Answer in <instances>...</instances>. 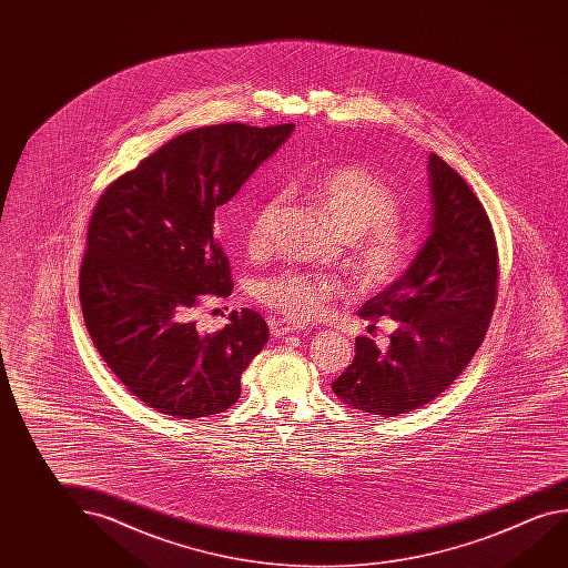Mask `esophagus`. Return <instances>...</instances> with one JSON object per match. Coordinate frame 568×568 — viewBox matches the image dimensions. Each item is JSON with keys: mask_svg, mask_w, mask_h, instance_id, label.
<instances>
[{"mask_svg": "<svg viewBox=\"0 0 568 568\" xmlns=\"http://www.w3.org/2000/svg\"><path fill=\"white\" fill-rule=\"evenodd\" d=\"M271 335L283 336L287 333H295V331H303L305 326L298 325V323H291L285 318H270Z\"/></svg>", "mask_w": 568, "mask_h": 568, "instance_id": "obj_1", "label": "esophagus"}]
</instances>
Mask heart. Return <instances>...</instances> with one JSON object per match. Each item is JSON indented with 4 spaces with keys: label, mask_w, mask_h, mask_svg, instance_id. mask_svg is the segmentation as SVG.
<instances>
[{
    "label": "heart",
    "mask_w": 568,
    "mask_h": 568,
    "mask_svg": "<svg viewBox=\"0 0 568 568\" xmlns=\"http://www.w3.org/2000/svg\"><path fill=\"white\" fill-rule=\"evenodd\" d=\"M307 195L333 230L351 240L354 273L363 287H384L400 277L414 247V230L398 215V195L376 172L361 164L333 168L316 178ZM281 205L277 194L255 205L245 225V243L253 255L270 250ZM346 291V283L335 275L285 271L263 281L257 295L273 311L305 323L323 315Z\"/></svg>",
    "instance_id": "obj_1"
}]
</instances>
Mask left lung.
<instances>
[{
  "mask_svg": "<svg viewBox=\"0 0 568 568\" xmlns=\"http://www.w3.org/2000/svg\"><path fill=\"white\" fill-rule=\"evenodd\" d=\"M432 232L400 280L358 315L396 321L386 351L358 336L336 396L382 418L400 416L446 390L484 343L497 301V243L484 205L464 178L429 154ZM374 328V325H371Z\"/></svg>",
  "mask_w": 568,
  "mask_h": 568,
  "instance_id": "obj_1",
  "label": "left lung"
}]
</instances>
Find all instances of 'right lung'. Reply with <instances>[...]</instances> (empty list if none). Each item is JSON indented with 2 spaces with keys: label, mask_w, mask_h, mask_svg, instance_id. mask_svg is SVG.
I'll use <instances>...</instances> for the list:
<instances>
[{
  "label": "right lung",
  "mask_w": 568,
  "mask_h": 568,
  "mask_svg": "<svg viewBox=\"0 0 568 568\" xmlns=\"http://www.w3.org/2000/svg\"><path fill=\"white\" fill-rule=\"evenodd\" d=\"M293 129L227 122L180 134L94 205L79 275L84 325L126 390L160 414L194 419L230 408L270 341L252 308L232 311L212 335L195 328L194 308L232 295L215 210Z\"/></svg>",
  "instance_id": "1"
}]
</instances>
